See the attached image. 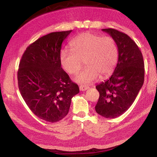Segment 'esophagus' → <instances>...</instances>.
<instances>
[{
    "label": "esophagus",
    "instance_id": "obj_1",
    "mask_svg": "<svg viewBox=\"0 0 157 157\" xmlns=\"http://www.w3.org/2000/svg\"><path fill=\"white\" fill-rule=\"evenodd\" d=\"M89 86H83V85H81V86H79V90H80L81 91H86L87 89H89Z\"/></svg>",
    "mask_w": 157,
    "mask_h": 157
}]
</instances>
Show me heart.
Instances as JSON below:
<instances>
[{
	"label": "heart",
	"mask_w": 157,
	"mask_h": 157,
	"mask_svg": "<svg viewBox=\"0 0 157 157\" xmlns=\"http://www.w3.org/2000/svg\"><path fill=\"white\" fill-rule=\"evenodd\" d=\"M71 50L63 49L59 54L62 68L75 75L83 66L86 68L75 78L79 84H89L101 78H107L113 72L118 61V48L111 36H101L84 33L71 43Z\"/></svg>",
	"instance_id": "1"
}]
</instances>
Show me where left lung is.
Wrapping results in <instances>:
<instances>
[{"mask_svg": "<svg viewBox=\"0 0 157 157\" xmlns=\"http://www.w3.org/2000/svg\"><path fill=\"white\" fill-rule=\"evenodd\" d=\"M102 30L115 40L118 58L112 75L95 86L100 97L95 109L105 118H115L131 107L143 86L144 62L139 47L128 35L112 28Z\"/></svg>", "mask_w": 157, "mask_h": 157, "instance_id": "left-lung-1", "label": "left lung"}]
</instances>
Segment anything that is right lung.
Returning a JSON list of instances; mask_svg holds the SVG:
<instances>
[{
    "instance_id": "right-lung-1",
    "label": "right lung",
    "mask_w": 157,
    "mask_h": 157,
    "mask_svg": "<svg viewBox=\"0 0 157 157\" xmlns=\"http://www.w3.org/2000/svg\"><path fill=\"white\" fill-rule=\"evenodd\" d=\"M71 31L40 37L26 48L19 63L18 84L23 100L36 116L50 123L67 115L71 99L79 92L59 60L62 42Z\"/></svg>"
}]
</instances>
